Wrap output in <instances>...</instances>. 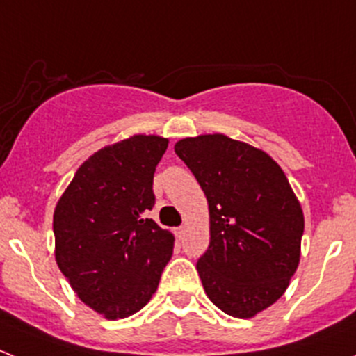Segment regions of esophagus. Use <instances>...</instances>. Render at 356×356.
Wrapping results in <instances>:
<instances>
[{
    "instance_id": "34e87169",
    "label": "esophagus",
    "mask_w": 356,
    "mask_h": 356,
    "mask_svg": "<svg viewBox=\"0 0 356 356\" xmlns=\"http://www.w3.org/2000/svg\"><path fill=\"white\" fill-rule=\"evenodd\" d=\"M184 232H186L184 225H181V227H175L174 229V234H175V238H177V239H181L182 236H184Z\"/></svg>"
}]
</instances>
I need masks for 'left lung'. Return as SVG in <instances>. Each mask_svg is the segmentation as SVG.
Masks as SVG:
<instances>
[{"instance_id": "8db88e82", "label": "left lung", "mask_w": 356, "mask_h": 356, "mask_svg": "<svg viewBox=\"0 0 356 356\" xmlns=\"http://www.w3.org/2000/svg\"><path fill=\"white\" fill-rule=\"evenodd\" d=\"M210 210V246L196 264L207 296L250 318L279 300L300 264L305 218L282 168L224 134L175 143Z\"/></svg>"}]
</instances>
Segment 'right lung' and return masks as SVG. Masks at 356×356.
Masks as SVG:
<instances>
[{"label":"right lung","instance_id":"add662e5","mask_svg":"<svg viewBox=\"0 0 356 356\" xmlns=\"http://www.w3.org/2000/svg\"><path fill=\"white\" fill-rule=\"evenodd\" d=\"M167 146L168 139L145 134L105 146L77 168L56 203V264L77 296L108 321L152 300L172 257V232L146 218Z\"/></svg>","mask_w":356,"mask_h":356}]
</instances>
